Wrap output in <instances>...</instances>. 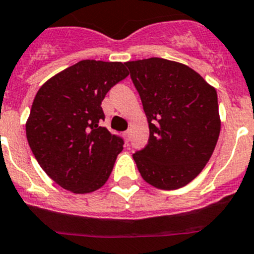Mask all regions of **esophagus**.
<instances>
[{
    "label": "esophagus",
    "instance_id": "esophagus-1",
    "mask_svg": "<svg viewBox=\"0 0 254 254\" xmlns=\"http://www.w3.org/2000/svg\"><path fill=\"white\" fill-rule=\"evenodd\" d=\"M124 136H125V140L129 141V138H130V131H129V130L124 131Z\"/></svg>",
    "mask_w": 254,
    "mask_h": 254
}]
</instances>
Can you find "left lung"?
I'll return each mask as SVG.
<instances>
[{
    "label": "left lung",
    "instance_id": "left-lung-1",
    "mask_svg": "<svg viewBox=\"0 0 254 254\" xmlns=\"http://www.w3.org/2000/svg\"><path fill=\"white\" fill-rule=\"evenodd\" d=\"M140 96L149 140L132 154L144 181L186 186L204 170L220 134L218 95L187 65L163 58L125 63Z\"/></svg>",
    "mask_w": 254,
    "mask_h": 254
}]
</instances>
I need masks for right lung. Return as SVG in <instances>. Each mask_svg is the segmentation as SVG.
<instances>
[{"instance_id":"1","label":"right lung","mask_w":254,"mask_h":254,"mask_svg":"<svg viewBox=\"0 0 254 254\" xmlns=\"http://www.w3.org/2000/svg\"><path fill=\"white\" fill-rule=\"evenodd\" d=\"M127 74L120 62L86 59L39 88L26 138L40 167L63 189L93 192L111 175L124 140L101 127V102Z\"/></svg>"}]
</instances>
